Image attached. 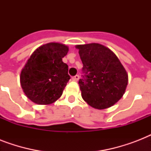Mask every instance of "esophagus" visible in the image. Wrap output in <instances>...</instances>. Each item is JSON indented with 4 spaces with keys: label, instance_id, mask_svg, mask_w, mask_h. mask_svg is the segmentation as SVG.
Wrapping results in <instances>:
<instances>
[{
    "label": "esophagus",
    "instance_id": "esophagus-1",
    "mask_svg": "<svg viewBox=\"0 0 151 151\" xmlns=\"http://www.w3.org/2000/svg\"><path fill=\"white\" fill-rule=\"evenodd\" d=\"M79 75H75L73 76V77H72V80L73 81H78V80H79Z\"/></svg>",
    "mask_w": 151,
    "mask_h": 151
}]
</instances>
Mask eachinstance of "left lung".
<instances>
[{
	"label": "left lung",
	"instance_id": "1",
	"mask_svg": "<svg viewBox=\"0 0 151 151\" xmlns=\"http://www.w3.org/2000/svg\"><path fill=\"white\" fill-rule=\"evenodd\" d=\"M83 63L79 80L83 99L89 106L103 110L114 105L124 94L128 73L117 55L98 43L76 46Z\"/></svg>",
	"mask_w": 151,
	"mask_h": 151
}]
</instances>
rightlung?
<instances>
[{"instance_id": "obj_1", "label": "right lung", "mask_w": 151, "mask_h": 151, "mask_svg": "<svg viewBox=\"0 0 151 151\" xmlns=\"http://www.w3.org/2000/svg\"><path fill=\"white\" fill-rule=\"evenodd\" d=\"M68 47L51 42L33 52L20 73L25 95L34 103L48 105L61 96L70 80L68 66L63 62Z\"/></svg>"}]
</instances>
